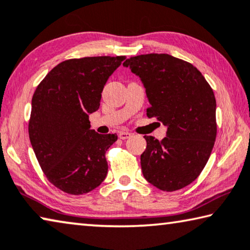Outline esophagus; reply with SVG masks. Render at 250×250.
<instances>
[{
  "mask_svg": "<svg viewBox=\"0 0 250 250\" xmlns=\"http://www.w3.org/2000/svg\"><path fill=\"white\" fill-rule=\"evenodd\" d=\"M130 136H132V134H130L129 132H121L120 133V138L121 140H127V138H129Z\"/></svg>",
  "mask_w": 250,
  "mask_h": 250,
  "instance_id": "1",
  "label": "esophagus"
}]
</instances>
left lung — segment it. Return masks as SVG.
Returning a JSON list of instances; mask_svg holds the SVG:
<instances>
[{
	"mask_svg": "<svg viewBox=\"0 0 250 250\" xmlns=\"http://www.w3.org/2000/svg\"><path fill=\"white\" fill-rule=\"evenodd\" d=\"M140 77L147 117L167 126V137L146 136L141 167L146 181L162 191L189 186L208 162L217 136L216 98L200 71L167 53L132 57L123 63Z\"/></svg>",
	"mask_w": 250,
	"mask_h": 250,
	"instance_id": "left-lung-1",
	"label": "left lung"
}]
</instances>
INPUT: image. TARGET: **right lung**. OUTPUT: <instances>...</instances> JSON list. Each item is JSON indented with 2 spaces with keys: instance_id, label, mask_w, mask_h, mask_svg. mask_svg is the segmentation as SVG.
<instances>
[{
  "instance_id": "add662e5",
  "label": "right lung",
  "mask_w": 250,
  "mask_h": 250,
  "mask_svg": "<svg viewBox=\"0 0 250 250\" xmlns=\"http://www.w3.org/2000/svg\"><path fill=\"white\" fill-rule=\"evenodd\" d=\"M125 58L103 56L62 61L34 91L30 142L45 176L66 193H87L106 178L105 153L117 135L90 129L89 115L98 110L104 86Z\"/></svg>"
}]
</instances>
